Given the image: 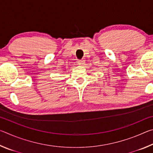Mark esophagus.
Segmentation results:
<instances>
[{"label":"esophagus","instance_id":"34e87169","mask_svg":"<svg viewBox=\"0 0 153 153\" xmlns=\"http://www.w3.org/2000/svg\"><path fill=\"white\" fill-rule=\"evenodd\" d=\"M77 63H79V65H84V60H83V59H82V60H78L77 61Z\"/></svg>","mask_w":153,"mask_h":153}]
</instances>
